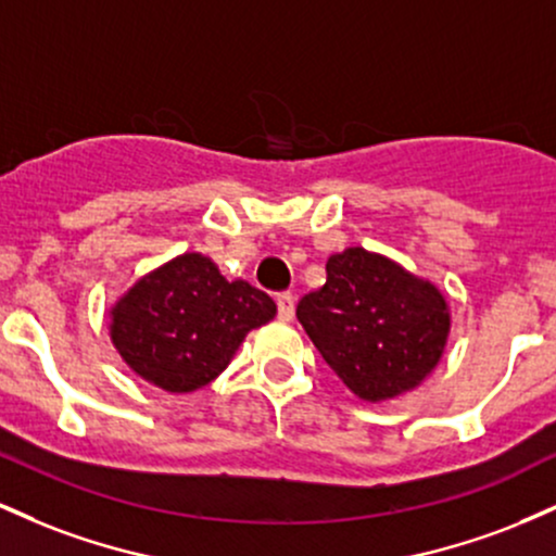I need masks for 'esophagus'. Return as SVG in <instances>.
Returning <instances> with one entry per match:
<instances>
[{"instance_id": "obj_1", "label": "esophagus", "mask_w": 556, "mask_h": 556, "mask_svg": "<svg viewBox=\"0 0 556 556\" xmlns=\"http://www.w3.org/2000/svg\"><path fill=\"white\" fill-rule=\"evenodd\" d=\"M277 314L282 321H292V316H295V298H292V292H279Z\"/></svg>"}]
</instances>
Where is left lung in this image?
<instances>
[{"mask_svg": "<svg viewBox=\"0 0 556 556\" xmlns=\"http://www.w3.org/2000/svg\"><path fill=\"white\" fill-rule=\"evenodd\" d=\"M298 321L344 387L368 402L418 387L450 334L442 292L363 248L327 261V285L300 298Z\"/></svg>", "mask_w": 556, "mask_h": 556, "instance_id": "8db88e82", "label": "left lung"}]
</instances>
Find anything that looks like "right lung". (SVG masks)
<instances>
[{
    "label": "right lung",
    "instance_id": "right-lung-1",
    "mask_svg": "<svg viewBox=\"0 0 556 556\" xmlns=\"http://www.w3.org/2000/svg\"><path fill=\"white\" fill-rule=\"evenodd\" d=\"M277 314L258 287L227 282L212 258L185 253L146 274L112 308L123 361L164 392H193L227 368L245 334Z\"/></svg>",
    "mask_w": 556,
    "mask_h": 556
}]
</instances>
